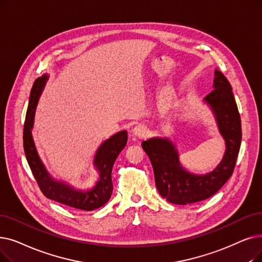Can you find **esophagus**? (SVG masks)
Returning a JSON list of instances; mask_svg holds the SVG:
<instances>
[{"instance_id": "esophagus-1", "label": "esophagus", "mask_w": 262, "mask_h": 262, "mask_svg": "<svg viewBox=\"0 0 262 262\" xmlns=\"http://www.w3.org/2000/svg\"><path fill=\"white\" fill-rule=\"evenodd\" d=\"M133 135L135 136V137H138V138H142L143 136L146 134V127L144 126V125H137V126H135L133 128Z\"/></svg>"}]
</instances>
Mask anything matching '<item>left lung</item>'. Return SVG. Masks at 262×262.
Wrapping results in <instances>:
<instances>
[{"label":"left lung","mask_w":262,"mask_h":262,"mask_svg":"<svg viewBox=\"0 0 262 262\" xmlns=\"http://www.w3.org/2000/svg\"><path fill=\"white\" fill-rule=\"evenodd\" d=\"M213 91L203 98L214 115L226 150L212 171L196 174L187 171L180 162L177 145L167 137H153L142 142L149 156L159 194L174 204L195 203L213 196L231 177L240 151L242 128L232 88L217 70L214 72Z\"/></svg>","instance_id":"1"}]
</instances>
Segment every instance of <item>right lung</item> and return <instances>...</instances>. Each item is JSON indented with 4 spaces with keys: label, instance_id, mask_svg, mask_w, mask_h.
I'll use <instances>...</instances> for the list:
<instances>
[{
    "label": "right lung",
    "instance_id": "obj_1",
    "mask_svg": "<svg viewBox=\"0 0 262 262\" xmlns=\"http://www.w3.org/2000/svg\"><path fill=\"white\" fill-rule=\"evenodd\" d=\"M48 79V74H43L36 79L31 90L24 128V147L27 161L42 194L47 198L75 209L93 211L103 207L111 197L113 189L112 167L118 155L126 145L127 132L121 130L115 134L98 146L93 159V166L98 172V180L91 188L80 189L64 181L54 179L40 159L32 136L36 107Z\"/></svg>",
    "mask_w": 262,
    "mask_h": 262
}]
</instances>
